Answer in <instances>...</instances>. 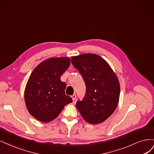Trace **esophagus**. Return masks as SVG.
I'll use <instances>...</instances> for the list:
<instances>
[{
	"instance_id": "obj_1",
	"label": "esophagus",
	"mask_w": 154,
	"mask_h": 154,
	"mask_svg": "<svg viewBox=\"0 0 154 154\" xmlns=\"http://www.w3.org/2000/svg\"><path fill=\"white\" fill-rule=\"evenodd\" d=\"M71 97H72V100L74 101L75 100V98H76V95H75V94H73V95L71 96Z\"/></svg>"
}]
</instances>
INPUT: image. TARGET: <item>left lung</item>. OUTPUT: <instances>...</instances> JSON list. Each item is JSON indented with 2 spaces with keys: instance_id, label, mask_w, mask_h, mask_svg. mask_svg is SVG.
<instances>
[{
  "instance_id": "obj_1",
  "label": "left lung",
  "mask_w": 154,
  "mask_h": 154,
  "mask_svg": "<svg viewBox=\"0 0 154 154\" xmlns=\"http://www.w3.org/2000/svg\"><path fill=\"white\" fill-rule=\"evenodd\" d=\"M82 75L86 93L76 107L84 121L91 124L104 122L115 111L120 96V84L116 73L103 58L96 54H83L71 58Z\"/></svg>"
}]
</instances>
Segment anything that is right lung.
<instances>
[{"label": "right lung", "mask_w": 154, "mask_h": 154, "mask_svg": "<svg viewBox=\"0 0 154 154\" xmlns=\"http://www.w3.org/2000/svg\"><path fill=\"white\" fill-rule=\"evenodd\" d=\"M68 57L51 58L38 64L33 70L25 89L26 107L38 121L49 122L59 116L66 105L72 102L65 94V82L61 76L69 67Z\"/></svg>", "instance_id": "obj_1"}]
</instances>
